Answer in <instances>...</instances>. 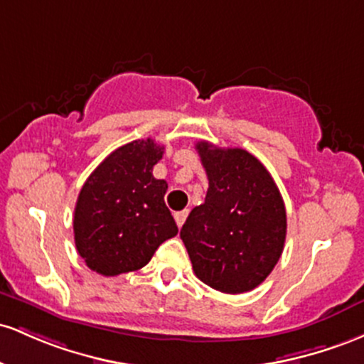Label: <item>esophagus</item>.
<instances>
[{
    "label": "esophagus",
    "mask_w": 364,
    "mask_h": 364,
    "mask_svg": "<svg viewBox=\"0 0 364 364\" xmlns=\"http://www.w3.org/2000/svg\"><path fill=\"white\" fill-rule=\"evenodd\" d=\"M173 218H175V222H177L178 228H181V227L183 225V222H186V218H187V210H183V211H175Z\"/></svg>",
    "instance_id": "esophagus-1"
}]
</instances>
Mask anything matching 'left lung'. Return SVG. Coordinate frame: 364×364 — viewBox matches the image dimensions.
<instances>
[{
  "label": "left lung",
  "mask_w": 364,
  "mask_h": 364,
  "mask_svg": "<svg viewBox=\"0 0 364 364\" xmlns=\"http://www.w3.org/2000/svg\"><path fill=\"white\" fill-rule=\"evenodd\" d=\"M196 149L210 187L181 230L193 270L215 291H252L284 251V199L270 171L246 149L218 148L206 141Z\"/></svg>",
  "instance_id": "1"
}]
</instances>
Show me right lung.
Listing matches in <instances>:
<instances>
[{"label": "right lung", "instance_id": "obj_1", "mask_svg": "<svg viewBox=\"0 0 364 364\" xmlns=\"http://www.w3.org/2000/svg\"><path fill=\"white\" fill-rule=\"evenodd\" d=\"M163 146L137 139L113 151L80 189L73 213L75 247L105 277L146 267L178 228L165 204L168 183L153 177Z\"/></svg>", "mask_w": 364, "mask_h": 364}]
</instances>
